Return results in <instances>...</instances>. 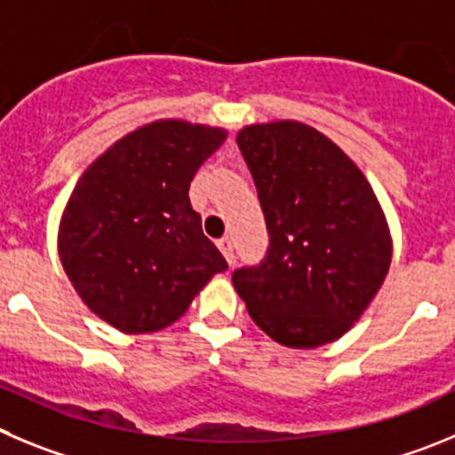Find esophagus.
<instances>
[{
	"label": "esophagus",
	"instance_id": "esophagus-1",
	"mask_svg": "<svg viewBox=\"0 0 455 455\" xmlns=\"http://www.w3.org/2000/svg\"><path fill=\"white\" fill-rule=\"evenodd\" d=\"M218 247H220V251L224 253V258H227V260H228V265H231L233 263V243H231V237H228V235L220 237Z\"/></svg>",
	"mask_w": 455,
	"mask_h": 455
}]
</instances>
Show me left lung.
I'll return each mask as SVG.
<instances>
[{
  "label": "left lung",
  "mask_w": 455,
  "mask_h": 455,
  "mask_svg": "<svg viewBox=\"0 0 455 455\" xmlns=\"http://www.w3.org/2000/svg\"><path fill=\"white\" fill-rule=\"evenodd\" d=\"M237 147L251 172L269 247L231 281L249 315L292 349L333 342L386 281L392 240L363 172L301 122L244 126Z\"/></svg>",
  "instance_id": "8db88e82"
}]
</instances>
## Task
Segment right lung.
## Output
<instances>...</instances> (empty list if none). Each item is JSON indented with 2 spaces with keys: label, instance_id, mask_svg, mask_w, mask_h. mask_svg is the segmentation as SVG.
Instances as JSON below:
<instances>
[{
  "label": "right lung",
  "instance_id": "add662e5",
  "mask_svg": "<svg viewBox=\"0 0 455 455\" xmlns=\"http://www.w3.org/2000/svg\"><path fill=\"white\" fill-rule=\"evenodd\" d=\"M224 138L211 126L154 122L117 140L75 186L60 220V263L85 306L110 326L165 329L228 267L188 197Z\"/></svg>",
  "mask_w": 455,
  "mask_h": 455
}]
</instances>
